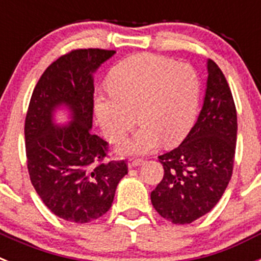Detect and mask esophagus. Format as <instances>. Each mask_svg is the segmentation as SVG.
<instances>
[{"mask_svg": "<svg viewBox=\"0 0 261 261\" xmlns=\"http://www.w3.org/2000/svg\"><path fill=\"white\" fill-rule=\"evenodd\" d=\"M142 163V159L141 158H129L128 161V167L129 168H133V167H137Z\"/></svg>", "mask_w": 261, "mask_h": 261, "instance_id": "esophagus-1", "label": "esophagus"}]
</instances>
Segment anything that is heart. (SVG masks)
<instances>
[{
	"label": "heart",
	"instance_id": "obj_1",
	"mask_svg": "<svg viewBox=\"0 0 261 261\" xmlns=\"http://www.w3.org/2000/svg\"><path fill=\"white\" fill-rule=\"evenodd\" d=\"M111 94L94 100V111L110 140L119 141L135 125L141 128L119 146L123 154L146 153L162 140L180 142L192 128L201 84L190 64L155 55H136L108 77Z\"/></svg>",
	"mask_w": 261,
	"mask_h": 261
}]
</instances>
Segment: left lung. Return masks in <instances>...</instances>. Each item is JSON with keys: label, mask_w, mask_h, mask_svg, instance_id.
Wrapping results in <instances>:
<instances>
[{"label": "left lung", "mask_w": 261, "mask_h": 261, "mask_svg": "<svg viewBox=\"0 0 261 261\" xmlns=\"http://www.w3.org/2000/svg\"><path fill=\"white\" fill-rule=\"evenodd\" d=\"M237 108L231 90L213 60L197 121L183 142L159 155L163 179L151 192V204L176 225L196 221L220 201L232 175L237 146Z\"/></svg>", "instance_id": "obj_1"}]
</instances>
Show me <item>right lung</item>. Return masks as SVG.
<instances>
[{
  "label": "right lung",
  "mask_w": 261,
  "mask_h": 261,
  "mask_svg": "<svg viewBox=\"0 0 261 261\" xmlns=\"http://www.w3.org/2000/svg\"><path fill=\"white\" fill-rule=\"evenodd\" d=\"M115 50L73 49L53 61L38 81L26 121V158L31 183L55 216L75 223L96 220L110 211L128 163L108 161V142L91 133L93 73ZM61 104L73 121L57 127L51 115Z\"/></svg>",
  "instance_id": "obj_1"
}]
</instances>
